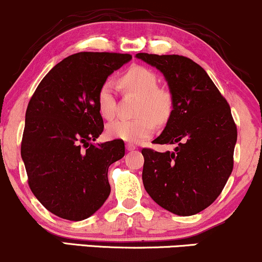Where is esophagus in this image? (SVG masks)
<instances>
[{
    "instance_id": "1",
    "label": "esophagus",
    "mask_w": 262,
    "mask_h": 262,
    "mask_svg": "<svg viewBox=\"0 0 262 262\" xmlns=\"http://www.w3.org/2000/svg\"><path fill=\"white\" fill-rule=\"evenodd\" d=\"M125 148H127V150H129V151H132V150H135V149H138L137 148V145H134V144H127V145H125Z\"/></svg>"
}]
</instances>
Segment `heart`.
I'll return each instance as SVG.
<instances>
[{"label": "heart", "instance_id": "b5f03b06", "mask_svg": "<svg viewBox=\"0 0 262 262\" xmlns=\"http://www.w3.org/2000/svg\"><path fill=\"white\" fill-rule=\"evenodd\" d=\"M119 81L124 90L140 97L137 107V116L140 117L132 121L117 119L107 125L106 133L111 139L140 143L154 133L155 122L165 123L169 119L172 111V97L167 90L159 87L158 75L145 66H132L123 73ZM96 101L98 112L104 119L114 118L117 102L111 81L100 86Z\"/></svg>", "mask_w": 262, "mask_h": 262}]
</instances>
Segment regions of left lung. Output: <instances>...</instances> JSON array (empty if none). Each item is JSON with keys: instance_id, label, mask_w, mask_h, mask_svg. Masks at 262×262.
I'll return each mask as SVG.
<instances>
[{"instance_id": "8db88e82", "label": "left lung", "mask_w": 262, "mask_h": 262, "mask_svg": "<svg viewBox=\"0 0 262 262\" xmlns=\"http://www.w3.org/2000/svg\"><path fill=\"white\" fill-rule=\"evenodd\" d=\"M164 74L172 111L154 144H175L173 151L144 148L143 183L159 206L193 215L217 200L234 166L236 124L230 106L203 68L182 55L138 53Z\"/></svg>"}]
</instances>
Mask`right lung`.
<instances>
[{
  "instance_id": "right-lung-1",
  "label": "right lung",
  "mask_w": 262,
  "mask_h": 262,
  "mask_svg": "<svg viewBox=\"0 0 262 262\" xmlns=\"http://www.w3.org/2000/svg\"><path fill=\"white\" fill-rule=\"evenodd\" d=\"M130 54L81 52L40 81L26 112L20 155L28 185L53 214L89 218L110 196L108 167L125 154L124 141L95 145L103 132L97 91Z\"/></svg>"
}]
</instances>
